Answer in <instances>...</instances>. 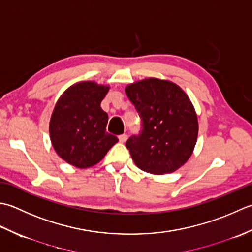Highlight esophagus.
Returning <instances> with one entry per match:
<instances>
[{
  "label": "esophagus",
  "mask_w": 252,
  "mask_h": 252,
  "mask_svg": "<svg viewBox=\"0 0 252 252\" xmlns=\"http://www.w3.org/2000/svg\"><path fill=\"white\" fill-rule=\"evenodd\" d=\"M127 135L126 133H123V135H121V136H119V139H120V141L122 142V143H124V142H126V140H127Z\"/></svg>",
  "instance_id": "obj_1"
}]
</instances>
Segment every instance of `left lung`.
<instances>
[{
  "label": "left lung",
  "instance_id": "left-lung-1",
  "mask_svg": "<svg viewBox=\"0 0 252 252\" xmlns=\"http://www.w3.org/2000/svg\"><path fill=\"white\" fill-rule=\"evenodd\" d=\"M128 99L142 121L140 135L126 142L142 171L163 175L182 167L198 138V119L190 99L169 80L146 78L126 86Z\"/></svg>",
  "mask_w": 252,
  "mask_h": 252
}]
</instances>
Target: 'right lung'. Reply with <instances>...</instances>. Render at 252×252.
<instances>
[{
	"label": "right lung",
	"instance_id": "add662e5",
	"mask_svg": "<svg viewBox=\"0 0 252 252\" xmlns=\"http://www.w3.org/2000/svg\"><path fill=\"white\" fill-rule=\"evenodd\" d=\"M110 86L80 81L66 89L50 120V138L55 152L78 168L99 163L119 138L106 132V112L101 109Z\"/></svg>",
	"mask_w": 252,
	"mask_h": 252
}]
</instances>
